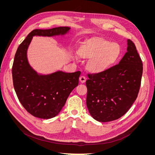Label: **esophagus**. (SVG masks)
Masks as SVG:
<instances>
[{
	"label": "esophagus",
	"mask_w": 155,
	"mask_h": 155,
	"mask_svg": "<svg viewBox=\"0 0 155 155\" xmlns=\"http://www.w3.org/2000/svg\"><path fill=\"white\" fill-rule=\"evenodd\" d=\"M79 81H80V82L82 83H85L86 81V78L85 76H81L80 78H79Z\"/></svg>",
	"instance_id": "esophagus-1"
}]
</instances>
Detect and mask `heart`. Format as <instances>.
Here are the masks:
<instances>
[{
    "mask_svg": "<svg viewBox=\"0 0 155 155\" xmlns=\"http://www.w3.org/2000/svg\"><path fill=\"white\" fill-rule=\"evenodd\" d=\"M78 54L81 58H92L88 67L92 72L99 73L113 64L121 54L120 46L102 39L89 41L81 46Z\"/></svg>",
    "mask_w": 155,
    "mask_h": 155,
    "instance_id": "1",
    "label": "heart"
}]
</instances>
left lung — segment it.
Segmentation results:
<instances>
[{"instance_id": "left-lung-1", "label": "left lung", "mask_w": 155, "mask_h": 155, "mask_svg": "<svg viewBox=\"0 0 155 155\" xmlns=\"http://www.w3.org/2000/svg\"><path fill=\"white\" fill-rule=\"evenodd\" d=\"M143 64L133 42L118 64L101 72L88 74L87 106L92 118L108 122L121 118L137 99Z\"/></svg>"}]
</instances>
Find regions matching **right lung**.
Instances as JSON below:
<instances>
[{"label": "right lung", "instance_id": "1", "mask_svg": "<svg viewBox=\"0 0 155 155\" xmlns=\"http://www.w3.org/2000/svg\"><path fill=\"white\" fill-rule=\"evenodd\" d=\"M70 27L31 31L18 46L12 67L13 87L18 100L30 114L42 119L57 116L73 89L78 85L81 72L59 70L50 74L37 73L28 63L27 51L34 36L64 35Z\"/></svg>", "mask_w": 155, "mask_h": 155}]
</instances>
